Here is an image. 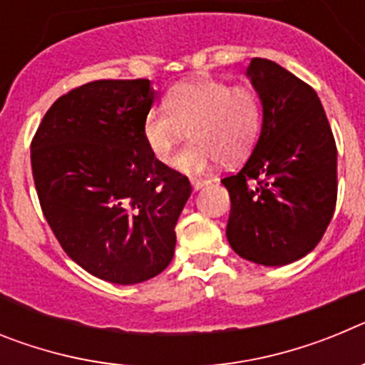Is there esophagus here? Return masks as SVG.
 <instances>
[{
    "instance_id": "obj_1",
    "label": "esophagus",
    "mask_w": 365,
    "mask_h": 365,
    "mask_svg": "<svg viewBox=\"0 0 365 365\" xmlns=\"http://www.w3.org/2000/svg\"><path fill=\"white\" fill-rule=\"evenodd\" d=\"M190 182H192L193 192H199V190L205 188V186L208 185V180H205V179H195V177H193V179L190 180Z\"/></svg>"
}]
</instances>
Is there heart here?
Returning <instances> with one entry per match:
<instances>
[{"mask_svg": "<svg viewBox=\"0 0 365 365\" xmlns=\"http://www.w3.org/2000/svg\"><path fill=\"white\" fill-rule=\"evenodd\" d=\"M261 100L252 87L199 78L179 83L166 95V106L146 113L143 137L155 159L166 163L173 150L192 135L173 160L185 173H202L221 163L247 159L261 130Z\"/></svg>", "mask_w": 365, "mask_h": 365, "instance_id": "obj_1", "label": "heart"}]
</instances>
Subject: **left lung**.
<instances>
[{"mask_svg": "<svg viewBox=\"0 0 365 365\" xmlns=\"http://www.w3.org/2000/svg\"><path fill=\"white\" fill-rule=\"evenodd\" d=\"M247 76L263 122L250 159L221 180L232 202L227 237L243 259L289 265L320 243L333 219L336 144L311 86L265 58H252Z\"/></svg>", "mask_w": 365, "mask_h": 365, "instance_id": "1", "label": "left lung"}]
</instances>
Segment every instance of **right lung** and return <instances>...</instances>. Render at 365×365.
Listing matches in <instances>:
<instances>
[{
  "instance_id": "add662e5",
  "label": "right lung",
  "mask_w": 365,
  "mask_h": 365,
  "mask_svg": "<svg viewBox=\"0 0 365 365\" xmlns=\"http://www.w3.org/2000/svg\"><path fill=\"white\" fill-rule=\"evenodd\" d=\"M155 100L150 80H96L51 106L32 138L41 210L67 256L117 285L163 272L188 177L148 148L143 122Z\"/></svg>"
}]
</instances>
